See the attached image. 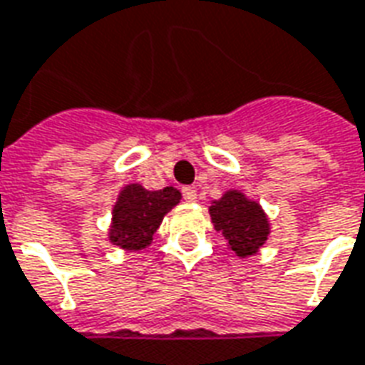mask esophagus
I'll return each mask as SVG.
<instances>
[{
	"instance_id": "1",
	"label": "esophagus",
	"mask_w": 365,
	"mask_h": 365,
	"mask_svg": "<svg viewBox=\"0 0 365 365\" xmlns=\"http://www.w3.org/2000/svg\"><path fill=\"white\" fill-rule=\"evenodd\" d=\"M182 196H185V200H187V202H196V198H198V192H196L192 187H185V188H182Z\"/></svg>"
}]
</instances>
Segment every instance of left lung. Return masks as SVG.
<instances>
[{"mask_svg":"<svg viewBox=\"0 0 365 365\" xmlns=\"http://www.w3.org/2000/svg\"><path fill=\"white\" fill-rule=\"evenodd\" d=\"M208 212L216 232H222L237 257L255 255L271 234L269 218L261 204L236 188H230L222 198L212 200Z\"/></svg>","mask_w":365,"mask_h":365,"instance_id":"left-lung-1","label":"left lung"}]
</instances>
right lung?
Here are the masks:
<instances>
[{
  "mask_svg": "<svg viewBox=\"0 0 365 365\" xmlns=\"http://www.w3.org/2000/svg\"><path fill=\"white\" fill-rule=\"evenodd\" d=\"M182 195L175 187L147 190L139 182L121 188L112 208V224L108 230L110 244L123 252H141L153 242V234L161 226Z\"/></svg>",
  "mask_w": 365,
  "mask_h": 365,
  "instance_id": "obj_1",
  "label": "right lung"
}]
</instances>
